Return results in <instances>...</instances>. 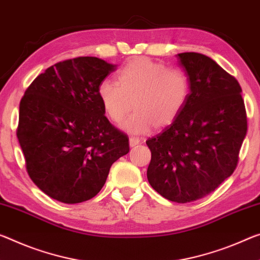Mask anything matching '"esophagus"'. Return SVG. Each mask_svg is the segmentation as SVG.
Here are the masks:
<instances>
[{
    "label": "esophagus",
    "mask_w": 260,
    "mask_h": 260,
    "mask_svg": "<svg viewBox=\"0 0 260 260\" xmlns=\"http://www.w3.org/2000/svg\"><path fill=\"white\" fill-rule=\"evenodd\" d=\"M140 141H141V140H140V138H138V137H131L129 138V146L131 147L138 146L139 143H140Z\"/></svg>",
    "instance_id": "obj_1"
}]
</instances>
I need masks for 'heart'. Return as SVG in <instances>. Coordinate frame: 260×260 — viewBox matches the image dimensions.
I'll return each instance as SVG.
<instances>
[{
	"instance_id": "1",
	"label": "heart",
	"mask_w": 260,
	"mask_h": 260,
	"mask_svg": "<svg viewBox=\"0 0 260 260\" xmlns=\"http://www.w3.org/2000/svg\"><path fill=\"white\" fill-rule=\"evenodd\" d=\"M118 83L103 80L98 97L111 121L122 122L131 133H146L151 127L162 129L175 122L191 96V80L180 68H168L147 57H135L118 72Z\"/></svg>"
}]
</instances>
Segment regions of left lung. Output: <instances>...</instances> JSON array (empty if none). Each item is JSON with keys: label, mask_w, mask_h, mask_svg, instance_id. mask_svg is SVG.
<instances>
[{"label": "left lung", "mask_w": 260, "mask_h": 260, "mask_svg": "<svg viewBox=\"0 0 260 260\" xmlns=\"http://www.w3.org/2000/svg\"><path fill=\"white\" fill-rule=\"evenodd\" d=\"M177 57L191 80V96L178 119L146 141L151 151L147 177L166 199L186 204L232 176L248 119L236 78L200 53Z\"/></svg>", "instance_id": "1"}]
</instances>
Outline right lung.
I'll use <instances>...</instances> for the list:
<instances>
[{"mask_svg":"<svg viewBox=\"0 0 260 260\" xmlns=\"http://www.w3.org/2000/svg\"><path fill=\"white\" fill-rule=\"evenodd\" d=\"M117 66L94 56L64 60L28 85L17 134L28 176L64 204L91 199L112 164L129 151L128 138L105 117L98 85Z\"/></svg>","mask_w":260,"mask_h":260,"instance_id":"right-lung-1","label":"right lung"}]
</instances>
